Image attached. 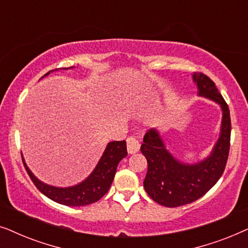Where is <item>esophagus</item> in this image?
I'll use <instances>...</instances> for the list:
<instances>
[{"label":"esophagus","mask_w":248,"mask_h":248,"mask_svg":"<svg viewBox=\"0 0 248 248\" xmlns=\"http://www.w3.org/2000/svg\"><path fill=\"white\" fill-rule=\"evenodd\" d=\"M126 144H127V152L128 154H135L140 150V143L134 137H128L126 139Z\"/></svg>","instance_id":"esophagus-1"}]
</instances>
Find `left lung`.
Returning <instances> with one entry per match:
<instances>
[{"instance_id": "left-lung-1", "label": "left lung", "mask_w": 248, "mask_h": 248, "mask_svg": "<svg viewBox=\"0 0 248 248\" xmlns=\"http://www.w3.org/2000/svg\"><path fill=\"white\" fill-rule=\"evenodd\" d=\"M193 80L198 84L200 96L217 101L222 108L221 133L212 154L199 164H182L166 150L155 130L145 133L141 145V152L148 161L143 182L145 192L155 202L168 208L188 204L202 198L221 177L229 155L232 121L228 105L206 74L194 72Z\"/></svg>"}]
</instances>
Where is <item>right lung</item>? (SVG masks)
<instances>
[{"label":"right lung","instance_id":"right-lung-1","mask_svg":"<svg viewBox=\"0 0 248 248\" xmlns=\"http://www.w3.org/2000/svg\"><path fill=\"white\" fill-rule=\"evenodd\" d=\"M126 142H110V143H108L103 157L98 162L97 167L94 168L93 174L86 181L80 183L79 185L66 188H59L44 184V183L38 181L32 175V172L27 167L23 159L22 161L30 179H31L36 187L44 195H46L48 199L63 205L83 206L97 202L98 200H100L106 194L110 187L111 183H113L118 162L126 157Z\"/></svg>","mask_w":248,"mask_h":248}]
</instances>
